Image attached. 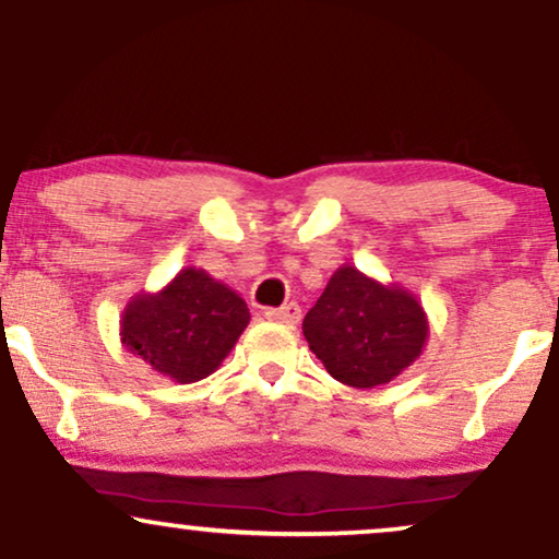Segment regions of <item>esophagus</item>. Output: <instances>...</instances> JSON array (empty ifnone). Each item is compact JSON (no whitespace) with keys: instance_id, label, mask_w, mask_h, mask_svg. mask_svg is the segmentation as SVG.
I'll list each match as a JSON object with an SVG mask.
<instances>
[{"instance_id":"obj_1","label":"esophagus","mask_w":559,"mask_h":559,"mask_svg":"<svg viewBox=\"0 0 559 559\" xmlns=\"http://www.w3.org/2000/svg\"><path fill=\"white\" fill-rule=\"evenodd\" d=\"M265 318L275 320V323L297 325L301 318V307L297 305V301H288V305H284V307H271V310H265Z\"/></svg>"}]
</instances>
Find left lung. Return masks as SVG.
Here are the masks:
<instances>
[{"label": "left lung", "mask_w": 559, "mask_h": 559, "mask_svg": "<svg viewBox=\"0 0 559 559\" xmlns=\"http://www.w3.org/2000/svg\"><path fill=\"white\" fill-rule=\"evenodd\" d=\"M301 331L336 381L370 389L389 383L420 355L428 323L413 294L344 265L305 316Z\"/></svg>", "instance_id": "obj_1"}]
</instances>
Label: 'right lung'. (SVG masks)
Listing matches in <instances>:
<instances>
[{"label": "right lung", "instance_id": "1", "mask_svg": "<svg viewBox=\"0 0 559 559\" xmlns=\"http://www.w3.org/2000/svg\"><path fill=\"white\" fill-rule=\"evenodd\" d=\"M249 323L228 286L186 267L155 297H136L123 316V344L178 383L207 378Z\"/></svg>", "mask_w": 559, "mask_h": 559}]
</instances>
